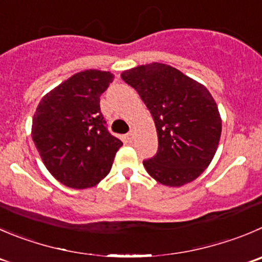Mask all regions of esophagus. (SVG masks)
Returning a JSON list of instances; mask_svg holds the SVG:
<instances>
[{
    "instance_id": "esophagus-1",
    "label": "esophagus",
    "mask_w": 262,
    "mask_h": 262,
    "mask_svg": "<svg viewBox=\"0 0 262 262\" xmlns=\"http://www.w3.org/2000/svg\"><path fill=\"white\" fill-rule=\"evenodd\" d=\"M134 136H135V134L134 133H128L127 135H124V140L126 141H133L134 140Z\"/></svg>"
}]
</instances>
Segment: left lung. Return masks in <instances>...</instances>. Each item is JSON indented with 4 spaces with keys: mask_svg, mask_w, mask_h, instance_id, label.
Segmentation results:
<instances>
[{
    "mask_svg": "<svg viewBox=\"0 0 262 262\" xmlns=\"http://www.w3.org/2000/svg\"><path fill=\"white\" fill-rule=\"evenodd\" d=\"M121 77L138 91L156 123L158 151L143 162L149 175L167 186L195 180L212 161L221 136V117L210 91L162 63L128 69Z\"/></svg>",
    "mask_w": 262,
    "mask_h": 262,
    "instance_id": "8db88e82",
    "label": "left lung"
}]
</instances>
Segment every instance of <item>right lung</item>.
<instances>
[{
	"mask_svg": "<svg viewBox=\"0 0 262 262\" xmlns=\"http://www.w3.org/2000/svg\"><path fill=\"white\" fill-rule=\"evenodd\" d=\"M111 72L73 74L39 101L32 138L49 172L66 186H95L109 173L123 145L105 126L100 96L113 82Z\"/></svg>",
	"mask_w": 262,
	"mask_h": 262,
	"instance_id": "add662e5",
	"label": "right lung"
}]
</instances>
